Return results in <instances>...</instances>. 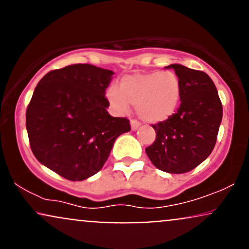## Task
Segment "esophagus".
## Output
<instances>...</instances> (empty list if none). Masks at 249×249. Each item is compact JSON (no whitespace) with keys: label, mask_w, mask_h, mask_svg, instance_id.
I'll return each instance as SVG.
<instances>
[{"label":"esophagus","mask_w":249,"mask_h":249,"mask_svg":"<svg viewBox=\"0 0 249 249\" xmlns=\"http://www.w3.org/2000/svg\"><path fill=\"white\" fill-rule=\"evenodd\" d=\"M139 126H141V123H139L138 121H134V119H132V121H131V128H132L133 131L138 130Z\"/></svg>","instance_id":"1"}]
</instances>
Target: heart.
<instances>
[{"mask_svg": "<svg viewBox=\"0 0 249 249\" xmlns=\"http://www.w3.org/2000/svg\"><path fill=\"white\" fill-rule=\"evenodd\" d=\"M107 97L118 112H126L131 104L142 119L160 123L178 108L181 84L179 77L170 70L136 72L122 77L118 88H108Z\"/></svg>", "mask_w": 249, "mask_h": 249, "instance_id": "obj_1", "label": "heart"}]
</instances>
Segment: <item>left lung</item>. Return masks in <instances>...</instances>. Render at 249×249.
<instances>
[{"label": "left lung", "mask_w": 249, "mask_h": 249, "mask_svg": "<svg viewBox=\"0 0 249 249\" xmlns=\"http://www.w3.org/2000/svg\"><path fill=\"white\" fill-rule=\"evenodd\" d=\"M181 84L180 107L166 121L152 125L156 141L145 148L159 170L186 173L213 151L222 119V104L211 77L204 71L171 64Z\"/></svg>", "instance_id": "8db88e82"}]
</instances>
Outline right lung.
<instances>
[{
  "label": "right lung",
  "instance_id": "right-lung-1",
  "mask_svg": "<svg viewBox=\"0 0 249 249\" xmlns=\"http://www.w3.org/2000/svg\"><path fill=\"white\" fill-rule=\"evenodd\" d=\"M113 71L72 64L50 71L38 82L25 113L34 156L72 181L102 170L115 141L130 121L108 115L105 90Z\"/></svg>",
  "mask_w": 249,
  "mask_h": 249
}]
</instances>
